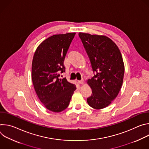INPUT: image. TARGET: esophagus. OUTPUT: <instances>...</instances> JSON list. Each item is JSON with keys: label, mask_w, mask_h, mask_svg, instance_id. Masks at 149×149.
Instances as JSON below:
<instances>
[{"label": "esophagus", "mask_w": 149, "mask_h": 149, "mask_svg": "<svg viewBox=\"0 0 149 149\" xmlns=\"http://www.w3.org/2000/svg\"><path fill=\"white\" fill-rule=\"evenodd\" d=\"M78 83H79V84H84V80H83V79L79 80V81H78Z\"/></svg>", "instance_id": "obj_1"}]
</instances>
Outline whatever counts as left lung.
Returning a JSON list of instances; mask_svg holds the SVG:
<instances>
[{"label":"left lung","mask_w":149,"mask_h":149,"mask_svg":"<svg viewBox=\"0 0 149 149\" xmlns=\"http://www.w3.org/2000/svg\"><path fill=\"white\" fill-rule=\"evenodd\" d=\"M95 75L87 81L92 89L87 101L100 110L109 106L118 95L123 84L124 65L117 45L107 36L79 32L78 34Z\"/></svg>","instance_id":"8db88e82"}]
</instances>
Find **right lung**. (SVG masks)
<instances>
[{
  "instance_id": "1",
  "label": "right lung",
  "mask_w": 149,
  "mask_h": 149,
  "mask_svg": "<svg viewBox=\"0 0 149 149\" xmlns=\"http://www.w3.org/2000/svg\"><path fill=\"white\" fill-rule=\"evenodd\" d=\"M75 33L52 35L38 47L32 60V80L35 92L45 107L52 112L65 110L75 85L65 78H59L65 71L63 61Z\"/></svg>"
}]
</instances>
